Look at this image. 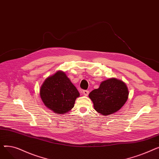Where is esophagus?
Returning a JSON list of instances; mask_svg holds the SVG:
<instances>
[{
    "label": "esophagus",
    "instance_id": "esophagus-1",
    "mask_svg": "<svg viewBox=\"0 0 159 159\" xmlns=\"http://www.w3.org/2000/svg\"><path fill=\"white\" fill-rule=\"evenodd\" d=\"M89 91H88V90H83L82 91V94L84 95H86V96H88V94H89Z\"/></svg>",
    "mask_w": 159,
    "mask_h": 159
}]
</instances>
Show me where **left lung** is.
<instances>
[{
  "instance_id": "obj_1",
  "label": "left lung",
  "mask_w": 159,
  "mask_h": 159,
  "mask_svg": "<svg viewBox=\"0 0 159 159\" xmlns=\"http://www.w3.org/2000/svg\"><path fill=\"white\" fill-rule=\"evenodd\" d=\"M128 94L126 84L113 78L103 81L98 89L91 91L89 97L98 113L107 115L120 109L127 101Z\"/></svg>"
}]
</instances>
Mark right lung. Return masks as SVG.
Here are the masks:
<instances>
[{"label":"right lung","mask_w":159,"mask_h":159,"mask_svg":"<svg viewBox=\"0 0 159 159\" xmlns=\"http://www.w3.org/2000/svg\"><path fill=\"white\" fill-rule=\"evenodd\" d=\"M40 95L45 106L56 113L70 111L80 94L62 71H58L46 79L42 85Z\"/></svg>","instance_id":"1"}]
</instances>
